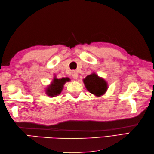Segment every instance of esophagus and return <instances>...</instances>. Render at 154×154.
I'll return each mask as SVG.
<instances>
[{
    "label": "esophagus",
    "instance_id": "obj_1",
    "mask_svg": "<svg viewBox=\"0 0 154 154\" xmlns=\"http://www.w3.org/2000/svg\"><path fill=\"white\" fill-rule=\"evenodd\" d=\"M72 77H73V79H77L78 77V73L76 71H72Z\"/></svg>",
    "mask_w": 154,
    "mask_h": 154
}]
</instances>
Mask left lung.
<instances>
[{
    "mask_svg": "<svg viewBox=\"0 0 154 154\" xmlns=\"http://www.w3.org/2000/svg\"><path fill=\"white\" fill-rule=\"evenodd\" d=\"M83 81L87 90L96 97H100L105 94L109 87L106 81L95 73L87 75Z\"/></svg>",
    "mask_w": 154,
    "mask_h": 154,
    "instance_id": "8db88e82",
    "label": "left lung"
}]
</instances>
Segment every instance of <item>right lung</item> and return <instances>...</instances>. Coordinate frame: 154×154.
Returning <instances> with one entry per match:
<instances>
[{"mask_svg": "<svg viewBox=\"0 0 154 154\" xmlns=\"http://www.w3.org/2000/svg\"><path fill=\"white\" fill-rule=\"evenodd\" d=\"M69 81V78L68 77H63L61 79H58V78L54 77L51 83L45 88V93L48 96L50 97L59 95L63 90L65 83Z\"/></svg>", "mask_w": 154, "mask_h": 154, "instance_id": "add662e5", "label": "right lung"}]
</instances>
